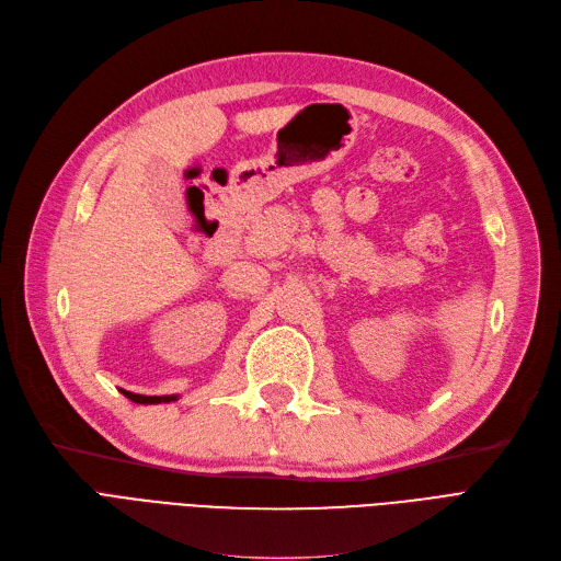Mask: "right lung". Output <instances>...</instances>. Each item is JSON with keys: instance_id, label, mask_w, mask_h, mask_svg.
Segmentation results:
<instances>
[{"instance_id": "right-lung-1", "label": "right lung", "mask_w": 561, "mask_h": 561, "mask_svg": "<svg viewBox=\"0 0 561 561\" xmlns=\"http://www.w3.org/2000/svg\"><path fill=\"white\" fill-rule=\"evenodd\" d=\"M122 393L133 400V402H140V405H156V402H170V400H176V396H140V393H130V391H124Z\"/></svg>"}]
</instances>
